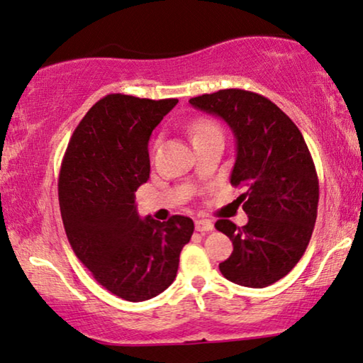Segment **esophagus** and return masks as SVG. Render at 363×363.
<instances>
[{
    "label": "esophagus",
    "instance_id": "obj_1",
    "mask_svg": "<svg viewBox=\"0 0 363 363\" xmlns=\"http://www.w3.org/2000/svg\"><path fill=\"white\" fill-rule=\"evenodd\" d=\"M196 230L201 233H208L213 230V223L211 220H196Z\"/></svg>",
    "mask_w": 363,
    "mask_h": 363
}]
</instances>
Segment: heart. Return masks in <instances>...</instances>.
<instances>
[{"label":"heart","instance_id":"1","mask_svg":"<svg viewBox=\"0 0 363 363\" xmlns=\"http://www.w3.org/2000/svg\"><path fill=\"white\" fill-rule=\"evenodd\" d=\"M211 131H218V126L211 120H197L196 123H192V126H191L192 138L202 136V135H206V133H211Z\"/></svg>","mask_w":363,"mask_h":363}]
</instances>
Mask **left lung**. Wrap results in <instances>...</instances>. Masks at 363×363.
<instances>
[{
    "label": "left lung",
    "mask_w": 363,
    "mask_h": 363,
    "mask_svg": "<svg viewBox=\"0 0 363 363\" xmlns=\"http://www.w3.org/2000/svg\"><path fill=\"white\" fill-rule=\"evenodd\" d=\"M189 104L225 120L237 140L230 182L245 187L237 202L248 223L217 220L233 243L220 273L247 288L277 283L304 255L318 217L319 181L308 145L293 120L255 91L225 89Z\"/></svg>",
    "instance_id": "8db88e82"
}]
</instances>
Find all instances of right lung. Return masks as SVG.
Instances as JSON below:
<instances>
[{
	"instance_id": "1",
	"label": "right lung",
	"mask_w": 363,
	"mask_h": 363,
	"mask_svg": "<svg viewBox=\"0 0 363 363\" xmlns=\"http://www.w3.org/2000/svg\"><path fill=\"white\" fill-rule=\"evenodd\" d=\"M177 99L111 94L82 118L59 172V203L74 253L105 289L131 303L174 281L194 222L136 212L135 192L150 179L147 141Z\"/></svg>"
}]
</instances>
